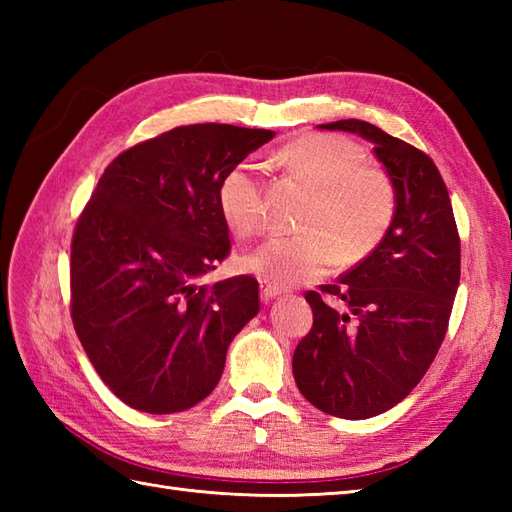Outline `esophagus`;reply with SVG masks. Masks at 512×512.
Wrapping results in <instances>:
<instances>
[{"label": "esophagus", "instance_id": "34e87169", "mask_svg": "<svg viewBox=\"0 0 512 512\" xmlns=\"http://www.w3.org/2000/svg\"><path fill=\"white\" fill-rule=\"evenodd\" d=\"M281 295H284V290L277 288V286H270V284H266V281H262V301L264 303L273 301L275 297H281Z\"/></svg>", "mask_w": 512, "mask_h": 512}]
</instances>
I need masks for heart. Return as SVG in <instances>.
Segmentation results:
<instances>
[{
	"mask_svg": "<svg viewBox=\"0 0 512 512\" xmlns=\"http://www.w3.org/2000/svg\"><path fill=\"white\" fill-rule=\"evenodd\" d=\"M279 162L314 191L303 237H270L237 259L244 273L288 288L328 275L339 264L361 262L394 220L396 191L385 171L367 165L354 140L310 134L279 151ZM217 209L239 237L264 222L262 182L250 162H239L217 187Z\"/></svg>",
	"mask_w": 512,
	"mask_h": 512,
	"instance_id": "b5f03b06",
	"label": "heart"
}]
</instances>
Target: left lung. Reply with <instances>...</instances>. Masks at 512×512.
Segmentation results:
<instances>
[{
  "instance_id": "left-lung-1",
  "label": "left lung",
  "mask_w": 512,
  "mask_h": 512,
  "mask_svg": "<svg viewBox=\"0 0 512 512\" xmlns=\"http://www.w3.org/2000/svg\"><path fill=\"white\" fill-rule=\"evenodd\" d=\"M319 129L372 143L396 191L380 244L321 288L345 308H332L321 292L306 295L314 323L292 356L303 398L330 416L365 420L407 398L436 358L460 284V237L449 191L427 154L358 118Z\"/></svg>"
}]
</instances>
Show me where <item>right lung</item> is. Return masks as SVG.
I'll use <instances>...</instances> for the list:
<instances>
[{
	"mask_svg": "<svg viewBox=\"0 0 512 512\" xmlns=\"http://www.w3.org/2000/svg\"><path fill=\"white\" fill-rule=\"evenodd\" d=\"M270 129L187 125L123 151L72 239V323L96 374L145 413L191 409L220 383L228 345L259 312L257 279H200L231 250L220 180Z\"/></svg>",
	"mask_w": 512,
	"mask_h": 512,
	"instance_id": "add662e5",
	"label": "right lung"
}]
</instances>
